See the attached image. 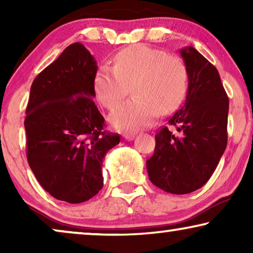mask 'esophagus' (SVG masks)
I'll return each mask as SVG.
<instances>
[{
  "mask_svg": "<svg viewBox=\"0 0 253 253\" xmlns=\"http://www.w3.org/2000/svg\"><path fill=\"white\" fill-rule=\"evenodd\" d=\"M123 138L126 140H132L134 138V133H124Z\"/></svg>",
  "mask_w": 253,
  "mask_h": 253,
  "instance_id": "obj_1",
  "label": "esophagus"
}]
</instances>
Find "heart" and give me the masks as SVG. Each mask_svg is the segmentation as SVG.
I'll return each mask as SVG.
<instances>
[{"mask_svg":"<svg viewBox=\"0 0 253 253\" xmlns=\"http://www.w3.org/2000/svg\"><path fill=\"white\" fill-rule=\"evenodd\" d=\"M136 98L120 106L110 116L116 129L138 130L150 126L159 113L175 110L189 87L188 68L181 58L145 44L123 48L114 57V68L101 65L94 77L100 103L113 110L130 93Z\"/></svg>","mask_w":253,"mask_h":253,"instance_id":"b5f03b06","label":"heart"}]
</instances>
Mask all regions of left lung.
I'll return each mask as SVG.
<instances>
[{"label": "left lung", "mask_w": 253, "mask_h": 253, "mask_svg": "<svg viewBox=\"0 0 253 253\" xmlns=\"http://www.w3.org/2000/svg\"><path fill=\"white\" fill-rule=\"evenodd\" d=\"M189 72L184 106L155 134L146 161L150 181L166 192L185 195L202 188L227 147L229 99L216 68L193 47L179 50Z\"/></svg>", "instance_id": "1"}]
</instances>
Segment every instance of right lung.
<instances>
[{"label":"right lung","instance_id":"add662e5","mask_svg":"<svg viewBox=\"0 0 253 253\" xmlns=\"http://www.w3.org/2000/svg\"><path fill=\"white\" fill-rule=\"evenodd\" d=\"M98 70L82 43L68 46L31 86L26 117V157L40 185L58 200L79 204L103 186L102 161L120 143L103 130L93 101Z\"/></svg>","mask_w":253,"mask_h":253}]
</instances>
